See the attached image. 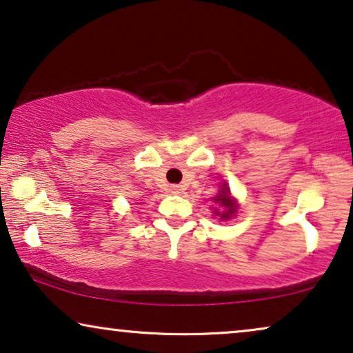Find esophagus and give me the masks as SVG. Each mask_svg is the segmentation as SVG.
<instances>
[{"label":"esophagus","mask_w":353,"mask_h":353,"mask_svg":"<svg viewBox=\"0 0 353 353\" xmlns=\"http://www.w3.org/2000/svg\"><path fill=\"white\" fill-rule=\"evenodd\" d=\"M170 192H173V194H180L181 186L180 185H172L170 186Z\"/></svg>","instance_id":"1"}]
</instances>
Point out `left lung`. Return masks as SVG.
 Wrapping results in <instances>:
<instances>
[{
  "instance_id": "1",
  "label": "left lung",
  "mask_w": 353,
  "mask_h": 353,
  "mask_svg": "<svg viewBox=\"0 0 353 353\" xmlns=\"http://www.w3.org/2000/svg\"><path fill=\"white\" fill-rule=\"evenodd\" d=\"M214 201L225 209V212H221V214L219 210H215V215H220V219H223V220L230 219V216L236 212V205H234V202L230 199V190L226 188V185H223V188H221V191H220V194L216 196Z\"/></svg>"
}]
</instances>
